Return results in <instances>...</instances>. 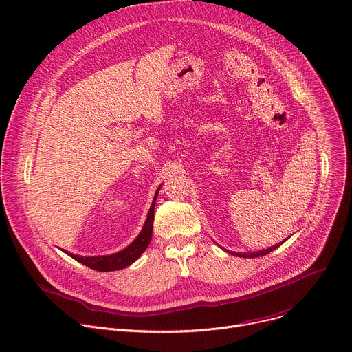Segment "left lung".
<instances>
[{"label": "left lung", "mask_w": 352, "mask_h": 352, "mask_svg": "<svg viewBox=\"0 0 352 352\" xmlns=\"http://www.w3.org/2000/svg\"><path fill=\"white\" fill-rule=\"evenodd\" d=\"M284 242V241H283ZM283 242L272 246V248H267V249H262V250H258V252H248V254H238V252H228V254H232L235 256H239V258H259V256H265L267 254H270L272 250H274L276 248H278Z\"/></svg>", "instance_id": "obj_1"}]
</instances>
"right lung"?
<instances>
[{
  "label": "right lung",
  "mask_w": 352,
  "mask_h": 352,
  "mask_svg": "<svg viewBox=\"0 0 352 352\" xmlns=\"http://www.w3.org/2000/svg\"><path fill=\"white\" fill-rule=\"evenodd\" d=\"M159 189L155 195L153 204H152V206H150V210L147 213V219L143 226V230L140 231L138 238L128 248H125L118 254L109 255V256H79V255H74V254H68V252L67 254L71 258H74L75 261H78L79 263L90 267L93 270H97V272L120 270V269H124V267L129 266L131 263H133L144 252L146 248L150 243V239H152L153 220H155V205H156V197H157Z\"/></svg>",
  "instance_id": "right-lung-1"
}]
</instances>
